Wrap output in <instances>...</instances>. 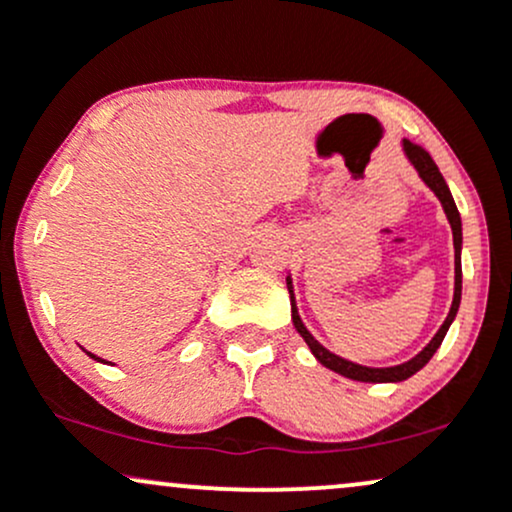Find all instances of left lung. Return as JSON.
<instances>
[{"mask_svg": "<svg viewBox=\"0 0 512 512\" xmlns=\"http://www.w3.org/2000/svg\"><path fill=\"white\" fill-rule=\"evenodd\" d=\"M402 149H404V154H407L411 166H414L416 173H419V178L424 180L428 187H431L433 195H436L440 199V204H443V211H445V216H448L450 228H452V243H455V296H452L450 313H448V317H445L443 325H440V330L436 332V337H433L431 342H428L424 349H421L414 358H409L407 363H399V366H390V368L358 366V363H351V361H346V358L332 354V351H327L325 346L317 342L313 334L305 330L301 315H298L296 301H293L291 276H286V286H289V293H291V320H293V327H296L298 334H301V337L305 339V344L310 346V351H313V356L322 363V366L334 370V373L344 375V378L358 380V383H402V380L411 378V375H414L416 370L424 368L426 363L433 358V354H436V351H438V346L443 344L445 334H448L452 320H455L457 308H460V298H462V260H460V252H462V221H460V211H457L455 199H452V195H450L448 182L443 180V175H440L436 161H433L431 154H428L424 146L411 144L409 139H404Z\"/></svg>", "mask_w": 512, "mask_h": 512, "instance_id": "8db88e82", "label": "left lung"}]
</instances>
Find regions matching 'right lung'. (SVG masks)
<instances>
[{
  "label": "right lung",
  "mask_w": 512,
  "mask_h": 512,
  "mask_svg": "<svg viewBox=\"0 0 512 512\" xmlns=\"http://www.w3.org/2000/svg\"><path fill=\"white\" fill-rule=\"evenodd\" d=\"M86 354H88V351H86ZM88 356H91V358H96V361H103V358H98V356H93V354H88Z\"/></svg>",
  "instance_id": "obj_1"
}]
</instances>
